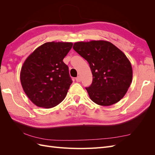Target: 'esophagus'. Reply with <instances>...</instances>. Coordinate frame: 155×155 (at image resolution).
<instances>
[{
	"label": "esophagus",
	"mask_w": 155,
	"mask_h": 155,
	"mask_svg": "<svg viewBox=\"0 0 155 155\" xmlns=\"http://www.w3.org/2000/svg\"><path fill=\"white\" fill-rule=\"evenodd\" d=\"M76 81L77 82H80L81 81V77L80 76H78L77 78H76Z\"/></svg>",
	"instance_id": "1"
}]
</instances>
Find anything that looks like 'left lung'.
<instances>
[{
	"label": "left lung",
	"mask_w": 155,
	"mask_h": 155,
	"mask_svg": "<svg viewBox=\"0 0 155 155\" xmlns=\"http://www.w3.org/2000/svg\"><path fill=\"white\" fill-rule=\"evenodd\" d=\"M73 48L90 66L92 83L86 90L91 100L110 106L122 99L133 79L132 66L123 51L103 40L76 42Z\"/></svg>",
	"instance_id": "obj_1"
}]
</instances>
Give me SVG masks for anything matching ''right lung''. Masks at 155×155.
Returning <instances> with one entry per match:
<instances>
[{
  "instance_id": "add662e5",
  "label": "right lung",
  "mask_w": 155,
  "mask_h": 155,
  "mask_svg": "<svg viewBox=\"0 0 155 155\" xmlns=\"http://www.w3.org/2000/svg\"><path fill=\"white\" fill-rule=\"evenodd\" d=\"M72 45L69 42H48L25 61L20 73L21 85L36 106L50 109L66 97L72 81L63 60Z\"/></svg>"
}]
</instances>
